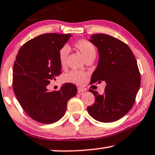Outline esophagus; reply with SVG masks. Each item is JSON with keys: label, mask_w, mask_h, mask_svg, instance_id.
I'll return each instance as SVG.
<instances>
[{"label": "esophagus", "mask_w": 155, "mask_h": 155, "mask_svg": "<svg viewBox=\"0 0 155 155\" xmlns=\"http://www.w3.org/2000/svg\"><path fill=\"white\" fill-rule=\"evenodd\" d=\"M84 91H85V89H84V88L81 87L78 88V93H79V94H81V93H83Z\"/></svg>", "instance_id": "obj_1"}]
</instances>
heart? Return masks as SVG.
<instances>
[{
    "instance_id": "b5f03b06",
    "label": "heart",
    "mask_w": 155,
    "mask_h": 155,
    "mask_svg": "<svg viewBox=\"0 0 155 155\" xmlns=\"http://www.w3.org/2000/svg\"><path fill=\"white\" fill-rule=\"evenodd\" d=\"M75 47L79 49L85 59L92 55H96V48L89 41L86 40L77 41L75 43ZM69 52V48L67 46L62 47L59 51V61L61 67H64L66 65ZM86 74L84 72L77 70H72L64 76V80L65 81L69 83L81 85L86 82Z\"/></svg>"
}]
</instances>
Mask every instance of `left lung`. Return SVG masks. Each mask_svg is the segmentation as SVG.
Masks as SVG:
<instances>
[{"label":"left lung","mask_w":155,"mask_h":155,"mask_svg":"<svg viewBox=\"0 0 155 155\" xmlns=\"http://www.w3.org/2000/svg\"><path fill=\"white\" fill-rule=\"evenodd\" d=\"M88 41L97 47L99 55L91 82L104 81L106 86L103 94L89 90L95 102L87 110L99 122H114L126 115L135 103L140 86L137 61L126 44L108 35H93Z\"/></svg>","instance_id":"left-lung-1"}]
</instances>
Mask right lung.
<instances>
[{
    "label": "right lung",
    "mask_w": 155,
    "mask_h": 155,
    "mask_svg": "<svg viewBox=\"0 0 155 155\" xmlns=\"http://www.w3.org/2000/svg\"><path fill=\"white\" fill-rule=\"evenodd\" d=\"M73 35L47 33L29 40L18 51L13 66V87L18 102L31 118L51 124L63 117L77 88L64 84L57 91L47 85L61 74L59 51Z\"/></svg>",
    "instance_id": "1"
}]
</instances>
